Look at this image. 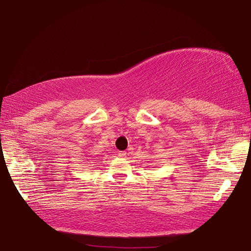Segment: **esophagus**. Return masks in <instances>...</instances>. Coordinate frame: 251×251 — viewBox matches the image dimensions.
Masks as SVG:
<instances>
[{
	"label": "esophagus",
	"mask_w": 251,
	"mask_h": 251,
	"mask_svg": "<svg viewBox=\"0 0 251 251\" xmlns=\"http://www.w3.org/2000/svg\"><path fill=\"white\" fill-rule=\"evenodd\" d=\"M118 156H119V158H126L127 153L125 151H121L118 153Z\"/></svg>",
	"instance_id": "34e87169"
}]
</instances>
